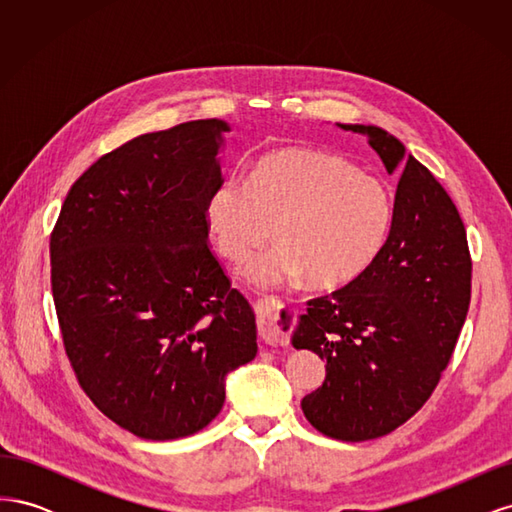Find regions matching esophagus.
Listing matches in <instances>:
<instances>
[{
    "label": "esophagus",
    "instance_id": "esophagus-1",
    "mask_svg": "<svg viewBox=\"0 0 512 512\" xmlns=\"http://www.w3.org/2000/svg\"><path fill=\"white\" fill-rule=\"evenodd\" d=\"M260 333L265 344L273 348H284L290 344V333L297 324V314L282 312V303L273 299H260Z\"/></svg>",
    "mask_w": 512,
    "mask_h": 512
}]
</instances>
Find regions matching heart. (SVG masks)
Listing matches in <instances>:
<instances>
[{"mask_svg": "<svg viewBox=\"0 0 512 512\" xmlns=\"http://www.w3.org/2000/svg\"><path fill=\"white\" fill-rule=\"evenodd\" d=\"M280 243L247 260L258 286L307 280L316 288L352 282L380 254L393 224L384 181L312 149H277L250 177H226L205 203V226L220 256L243 262L273 235Z\"/></svg>", "mask_w": 512, "mask_h": 512, "instance_id": "1", "label": "heart"}]
</instances>
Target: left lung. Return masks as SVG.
<instances>
[{"instance_id": "left-lung-1", "label": "left lung", "mask_w": 512, "mask_h": 512, "mask_svg": "<svg viewBox=\"0 0 512 512\" xmlns=\"http://www.w3.org/2000/svg\"><path fill=\"white\" fill-rule=\"evenodd\" d=\"M365 134L386 170L401 168L393 224L374 262L350 284L307 301L292 335L327 361V378L303 397L312 427L344 442L382 438L436 391L472 297V258L451 196L406 147L376 126Z\"/></svg>"}]
</instances>
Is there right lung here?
<instances>
[{"mask_svg":"<svg viewBox=\"0 0 512 512\" xmlns=\"http://www.w3.org/2000/svg\"><path fill=\"white\" fill-rule=\"evenodd\" d=\"M228 123L136 136L74 181L51 232V288L79 386L119 427L177 440L224 406L256 324L211 252L205 203Z\"/></svg>","mask_w":512,"mask_h":512,"instance_id":"add662e5","label":"right lung"}]
</instances>
